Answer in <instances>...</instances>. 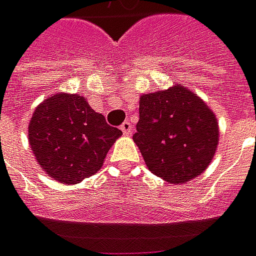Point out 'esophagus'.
I'll list each match as a JSON object with an SVG mask.
<instances>
[{
	"label": "esophagus",
	"mask_w": 256,
	"mask_h": 256,
	"mask_svg": "<svg viewBox=\"0 0 256 256\" xmlns=\"http://www.w3.org/2000/svg\"><path fill=\"white\" fill-rule=\"evenodd\" d=\"M120 131L124 132V134H126V136H130L131 132H132V125H131V122H128V120H125L122 125H120Z\"/></svg>",
	"instance_id": "esophagus-1"
}]
</instances>
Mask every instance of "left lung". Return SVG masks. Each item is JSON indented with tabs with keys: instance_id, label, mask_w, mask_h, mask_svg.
Listing matches in <instances>:
<instances>
[{
	"instance_id": "1",
	"label": "left lung",
	"mask_w": 256,
	"mask_h": 256,
	"mask_svg": "<svg viewBox=\"0 0 256 256\" xmlns=\"http://www.w3.org/2000/svg\"><path fill=\"white\" fill-rule=\"evenodd\" d=\"M132 138L152 174L170 184H186L211 163L218 125L204 102L176 84L140 98Z\"/></svg>"
}]
</instances>
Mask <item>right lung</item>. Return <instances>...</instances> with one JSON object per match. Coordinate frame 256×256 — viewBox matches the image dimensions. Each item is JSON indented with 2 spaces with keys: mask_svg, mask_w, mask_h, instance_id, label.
Wrapping results in <instances>:
<instances>
[{
  "mask_svg": "<svg viewBox=\"0 0 256 256\" xmlns=\"http://www.w3.org/2000/svg\"><path fill=\"white\" fill-rule=\"evenodd\" d=\"M122 131L108 125L80 94L58 93L44 100L28 124V142L40 168L66 185L102 168Z\"/></svg>",
  "mask_w": 256,
  "mask_h": 256,
  "instance_id": "1",
  "label": "right lung"
}]
</instances>
